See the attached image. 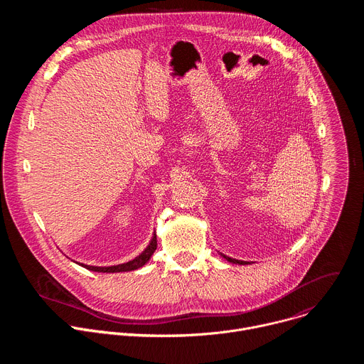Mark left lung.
I'll return each instance as SVG.
<instances>
[{"instance_id": "left-lung-1", "label": "left lung", "mask_w": 364, "mask_h": 364, "mask_svg": "<svg viewBox=\"0 0 364 364\" xmlns=\"http://www.w3.org/2000/svg\"><path fill=\"white\" fill-rule=\"evenodd\" d=\"M225 259H228L229 262H232V264H239V265H245L246 262H243V261H237V259H233V257H229V256H226V255H222Z\"/></svg>"}]
</instances>
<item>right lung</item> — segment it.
Here are the masks:
<instances>
[{"instance_id":"obj_1","label":"right lung","mask_w":364,"mask_h":364,"mask_svg":"<svg viewBox=\"0 0 364 364\" xmlns=\"http://www.w3.org/2000/svg\"><path fill=\"white\" fill-rule=\"evenodd\" d=\"M155 249H157V236H152L149 245L145 247V250L138 255L135 259H132V261L129 262H125V264H119V265H114V267H90V265H83V264H79L82 265L83 268L89 269V271H95V272H107V274H114V272H127V271H135L141 267H144L149 259L152 256V253L155 252Z\"/></svg>"}]
</instances>
